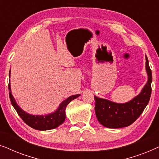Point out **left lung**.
Masks as SVG:
<instances>
[{
	"label": "left lung",
	"instance_id": "left-lung-1",
	"mask_svg": "<svg viewBox=\"0 0 159 159\" xmlns=\"http://www.w3.org/2000/svg\"><path fill=\"white\" fill-rule=\"evenodd\" d=\"M148 82L138 95L124 103H115L95 95V111L98 120L108 128H121L132 125L140 116L148 103L151 95L152 73L145 57Z\"/></svg>",
	"mask_w": 159,
	"mask_h": 159
}]
</instances>
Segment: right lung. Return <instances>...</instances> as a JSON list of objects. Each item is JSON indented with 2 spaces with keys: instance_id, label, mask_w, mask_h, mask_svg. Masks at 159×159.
<instances>
[{
  "instance_id": "right-lung-1",
  "label": "right lung",
  "mask_w": 159,
  "mask_h": 159,
  "mask_svg": "<svg viewBox=\"0 0 159 159\" xmlns=\"http://www.w3.org/2000/svg\"><path fill=\"white\" fill-rule=\"evenodd\" d=\"M9 71V77H10ZM8 90H9V98L11 100V103L14 106V109L16 111L19 116L22 119V120L29 125L30 127L33 128L34 129L38 130H49L53 129L58 127V126L62 125L66 119V108L68 104L72 101V100L77 98L80 95H75L67 98L66 100L62 101L58 107L55 111L51 114L46 115H32L28 114L19 106L17 104L16 100L13 96L11 90V84H8Z\"/></svg>"
}]
</instances>
